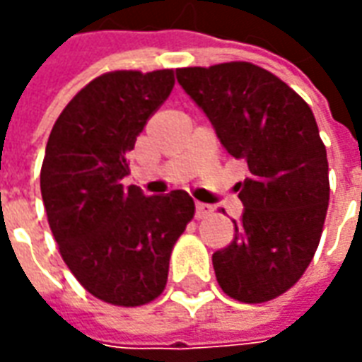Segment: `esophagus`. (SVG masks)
Here are the masks:
<instances>
[{"mask_svg":"<svg viewBox=\"0 0 362 362\" xmlns=\"http://www.w3.org/2000/svg\"><path fill=\"white\" fill-rule=\"evenodd\" d=\"M213 211V207L209 204H202V202H197L196 204V217L197 219H204L207 217L209 213Z\"/></svg>","mask_w":362,"mask_h":362,"instance_id":"obj_1","label":"esophagus"}]
</instances>
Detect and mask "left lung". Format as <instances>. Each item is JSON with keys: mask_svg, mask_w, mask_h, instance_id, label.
<instances>
[{"mask_svg": "<svg viewBox=\"0 0 362 362\" xmlns=\"http://www.w3.org/2000/svg\"><path fill=\"white\" fill-rule=\"evenodd\" d=\"M228 155L248 166L238 182L243 219L213 254L221 288L266 303L300 279L318 248L329 202L326 147L310 106L279 77L246 62L176 69Z\"/></svg>", "mask_w": 362, "mask_h": 362, "instance_id": "left-lung-1", "label": "left lung"}]
</instances>
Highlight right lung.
Instances as JSON below:
<instances>
[{
  "label": "right lung",
  "mask_w": 362,
  "mask_h": 362,
  "mask_svg": "<svg viewBox=\"0 0 362 362\" xmlns=\"http://www.w3.org/2000/svg\"><path fill=\"white\" fill-rule=\"evenodd\" d=\"M173 87V69L100 75L71 98L46 143L40 192L52 235L77 281L104 303L157 298L196 211L184 189L149 197L124 186L127 153Z\"/></svg>",
  "instance_id": "1"
}]
</instances>
